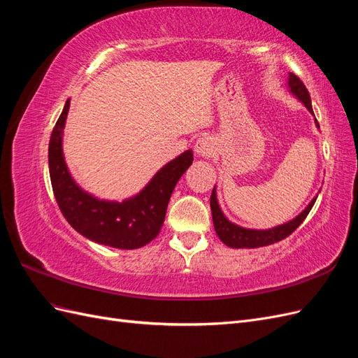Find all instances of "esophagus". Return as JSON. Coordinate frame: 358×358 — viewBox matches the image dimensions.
<instances>
[{
  "instance_id": "esophagus-1",
  "label": "esophagus",
  "mask_w": 358,
  "mask_h": 358,
  "mask_svg": "<svg viewBox=\"0 0 358 358\" xmlns=\"http://www.w3.org/2000/svg\"><path fill=\"white\" fill-rule=\"evenodd\" d=\"M194 150L199 157H210L215 150V146L209 137H200L196 145H194Z\"/></svg>"
}]
</instances>
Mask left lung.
I'll use <instances>...</instances> for the list:
<instances>
[{
	"label": "left lung",
	"instance_id": "1",
	"mask_svg": "<svg viewBox=\"0 0 358 358\" xmlns=\"http://www.w3.org/2000/svg\"><path fill=\"white\" fill-rule=\"evenodd\" d=\"M288 88H289V92L294 95L300 103L305 104L306 109L313 115L310 95L306 90V86L303 85V82L297 78L294 73H289V76H288ZM315 124L320 128L317 119H315ZM317 197L318 196L313 197L312 201L305 208V210H301L294 220H291V221L284 222L280 225H276V227H273V229L254 230V229H243V227L237 225L225 218V215L222 213L220 204H218V199H216V188L213 187L212 196H210V209H212V220H213L215 231H216V234H218L220 239L230 248L239 249V248H259V246L272 245L275 242L285 239V237H288L303 221H305L308 213L312 209V206L315 204Z\"/></svg>",
	"mask_w": 358,
	"mask_h": 358
}]
</instances>
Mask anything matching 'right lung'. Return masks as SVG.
<instances>
[{"label":"right lung","instance_id":"right-lung-1","mask_svg":"<svg viewBox=\"0 0 358 358\" xmlns=\"http://www.w3.org/2000/svg\"><path fill=\"white\" fill-rule=\"evenodd\" d=\"M70 100L53 128L49 142V173L57 203L73 229L95 243L117 249H137L152 242L166 218L167 204L178 180L192 164L188 149L161 167L148 185L122 201L94 197L70 175L62 152V134Z\"/></svg>","mask_w":358,"mask_h":358}]
</instances>
